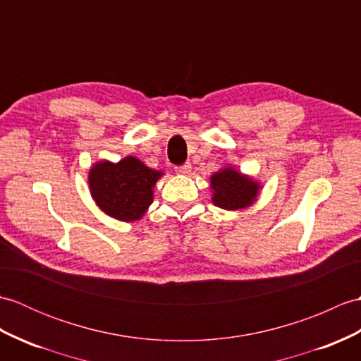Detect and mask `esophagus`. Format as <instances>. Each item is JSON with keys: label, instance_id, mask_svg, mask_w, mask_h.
Segmentation results:
<instances>
[{"label": "esophagus", "instance_id": "1", "mask_svg": "<svg viewBox=\"0 0 361 361\" xmlns=\"http://www.w3.org/2000/svg\"><path fill=\"white\" fill-rule=\"evenodd\" d=\"M190 169H192L190 163H184V164H181V166H177V167H175V172H177V173H181V175H188V173L190 172Z\"/></svg>", "mask_w": 361, "mask_h": 361}]
</instances>
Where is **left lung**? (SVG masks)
Returning a JSON list of instances; mask_svg holds the SVG:
<instances>
[{"instance_id":"obj_1","label":"left lung","mask_w":361,"mask_h":361,"mask_svg":"<svg viewBox=\"0 0 361 361\" xmlns=\"http://www.w3.org/2000/svg\"><path fill=\"white\" fill-rule=\"evenodd\" d=\"M211 188L215 206L226 211H238L254 204L258 197L259 183L233 167H224L211 177Z\"/></svg>"}]
</instances>
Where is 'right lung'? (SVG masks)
Segmentation results:
<instances>
[{
	"label": "right lung",
	"mask_w": 361,
	"mask_h": 361,
	"mask_svg": "<svg viewBox=\"0 0 361 361\" xmlns=\"http://www.w3.org/2000/svg\"><path fill=\"white\" fill-rule=\"evenodd\" d=\"M161 175L135 157H126L118 163L104 160L90 167L89 188L104 214L120 221H135L152 204L155 183Z\"/></svg>",
	"instance_id": "add662e5"
}]
</instances>
